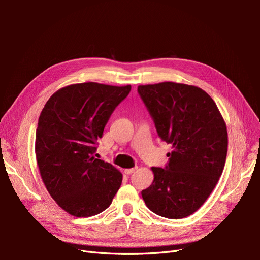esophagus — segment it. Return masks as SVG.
I'll list each match as a JSON object with an SVG mask.
<instances>
[{
  "label": "esophagus",
  "instance_id": "obj_1",
  "mask_svg": "<svg viewBox=\"0 0 260 260\" xmlns=\"http://www.w3.org/2000/svg\"><path fill=\"white\" fill-rule=\"evenodd\" d=\"M137 169V167H135V168H127V169H124L123 171H124V174L125 175H131L133 171H135Z\"/></svg>",
  "mask_w": 260,
  "mask_h": 260
}]
</instances>
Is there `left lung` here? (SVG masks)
I'll return each instance as SVG.
<instances>
[{
	"label": "left lung",
	"instance_id": "1",
	"mask_svg": "<svg viewBox=\"0 0 260 260\" xmlns=\"http://www.w3.org/2000/svg\"><path fill=\"white\" fill-rule=\"evenodd\" d=\"M138 92L158 136L172 148L166 168L152 167L154 181L142 198L156 215L185 218L206 202L223 171L228 152L223 117L199 86L166 81L139 85Z\"/></svg>",
	"mask_w": 260,
	"mask_h": 260
}]
</instances>
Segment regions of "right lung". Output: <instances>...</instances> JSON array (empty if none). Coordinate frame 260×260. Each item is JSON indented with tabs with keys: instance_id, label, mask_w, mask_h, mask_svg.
Here are the masks:
<instances>
[{
	"instance_id": "add662e5",
	"label": "right lung",
	"mask_w": 260,
	"mask_h": 260,
	"mask_svg": "<svg viewBox=\"0 0 260 260\" xmlns=\"http://www.w3.org/2000/svg\"><path fill=\"white\" fill-rule=\"evenodd\" d=\"M131 85L70 84L55 92L39 117L36 158L52 199L69 215L85 218L112 204L122 181L113 165L94 157L96 140Z\"/></svg>"
}]
</instances>
